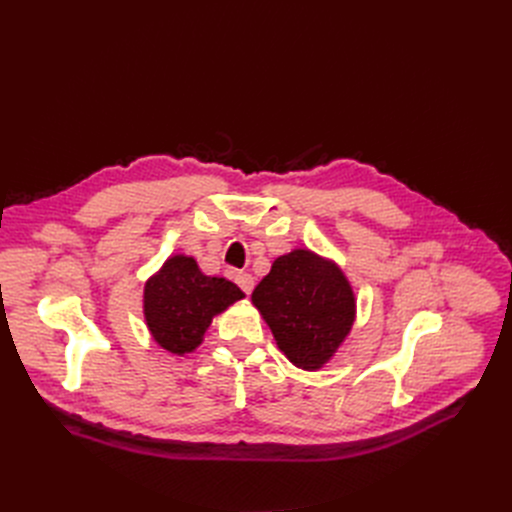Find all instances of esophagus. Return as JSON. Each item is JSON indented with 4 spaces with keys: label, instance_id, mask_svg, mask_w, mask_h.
<instances>
[{
    "label": "esophagus",
    "instance_id": "esophagus-1",
    "mask_svg": "<svg viewBox=\"0 0 512 512\" xmlns=\"http://www.w3.org/2000/svg\"><path fill=\"white\" fill-rule=\"evenodd\" d=\"M234 280H236V284L242 288V292H245V294H251V290H253V286H255V280H253V276H251V274H247V272H238V274L234 276Z\"/></svg>",
    "mask_w": 512,
    "mask_h": 512
}]
</instances>
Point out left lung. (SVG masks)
Returning a JSON list of instances; mask_svg holds the SVG:
<instances>
[{"instance_id":"8db88e82","label":"left lung","mask_w":512,"mask_h":512,"mask_svg":"<svg viewBox=\"0 0 512 512\" xmlns=\"http://www.w3.org/2000/svg\"><path fill=\"white\" fill-rule=\"evenodd\" d=\"M280 351L307 371L324 367L353 328L357 301L340 267L309 249L274 261L251 294Z\"/></svg>"}]
</instances>
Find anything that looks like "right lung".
I'll return each instance as SVG.
<instances>
[{"instance_id": "right-lung-1", "label": "right lung", "mask_w": 512, "mask_h": 512, "mask_svg": "<svg viewBox=\"0 0 512 512\" xmlns=\"http://www.w3.org/2000/svg\"><path fill=\"white\" fill-rule=\"evenodd\" d=\"M245 299L234 282L205 276L193 257L172 255L145 284L143 311L153 340L174 355L193 353L211 319Z\"/></svg>"}]
</instances>
